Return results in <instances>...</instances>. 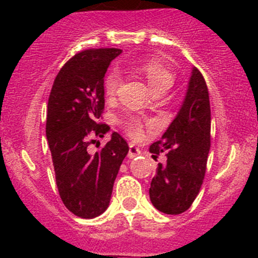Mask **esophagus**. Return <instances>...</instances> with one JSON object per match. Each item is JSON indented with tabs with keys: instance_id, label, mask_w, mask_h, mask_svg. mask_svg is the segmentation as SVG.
Returning <instances> with one entry per match:
<instances>
[{
	"instance_id": "esophagus-1",
	"label": "esophagus",
	"mask_w": 258,
	"mask_h": 258,
	"mask_svg": "<svg viewBox=\"0 0 258 258\" xmlns=\"http://www.w3.org/2000/svg\"><path fill=\"white\" fill-rule=\"evenodd\" d=\"M128 147H130V148H128V157H130V158L136 157V156H139L140 153H141V151H140V148L136 147V146H135V145L130 144Z\"/></svg>"
}]
</instances>
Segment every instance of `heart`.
Here are the masks:
<instances>
[{"mask_svg": "<svg viewBox=\"0 0 258 258\" xmlns=\"http://www.w3.org/2000/svg\"><path fill=\"white\" fill-rule=\"evenodd\" d=\"M139 74L147 80L155 93L166 92L173 83V75L171 74L170 70L165 66L161 61L156 58L145 59L141 63L135 67ZM119 82H121V75L117 70H112L110 74L106 76L105 80V92L107 96H113L118 88ZM121 123L131 135L132 137H137L142 132V122L139 117L136 116H127L121 119Z\"/></svg>", "mask_w": 258, "mask_h": 258, "instance_id": "1", "label": "heart"}]
</instances>
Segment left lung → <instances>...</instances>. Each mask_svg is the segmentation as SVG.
Segmentation results:
<instances>
[{"instance_id":"obj_1","label":"left lung","mask_w":258,"mask_h":258,"mask_svg":"<svg viewBox=\"0 0 258 258\" xmlns=\"http://www.w3.org/2000/svg\"><path fill=\"white\" fill-rule=\"evenodd\" d=\"M211 147L209 90L201 72L194 67L183 105L162 139L150 146L153 160L160 162L151 181L153 206L167 215H179L191 207L206 173Z\"/></svg>"}]
</instances>
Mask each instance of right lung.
Listing matches in <instances>:
<instances>
[{"label":"right lung","instance_id":"add662e5","mask_svg":"<svg viewBox=\"0 0 258 258\" xmlns=\"http://www.w3.org/2000/svg\"><path fill=\"white\" fill-rule=\"evenodd\" d=\"M119 48H90L75 54L54 79L47 105L46 137L56 183L64 206L81 218H93L110 205L114 179L128 153L123 137L113 132L98 152L87 147L110 126L98 122L105 108V77Z\"/></svg>","mask_w":258,"mask_h":258}]
</instances>
